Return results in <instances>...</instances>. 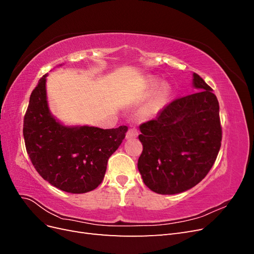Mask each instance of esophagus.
<instances>
[{
  "instance_id": "34e87169",
  "label": "esophagus",
  "mask_w": 254,
  "mask_h": 254,
  "mask_svg": "<svg viewBox=\"0 0 254 254\" xmlns=\"http://www.w3.org/2000/svg\"><path fill=\"white\" fill-rule=\"evenodd\" d=\"M139 135V132H137V130L135 128H130L127 133H126V139H134Z\"/></svg>"
}]
</instances>
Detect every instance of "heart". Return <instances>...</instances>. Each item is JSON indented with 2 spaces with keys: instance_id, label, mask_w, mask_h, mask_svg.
Segmentation results:
<instances>
[{
  "instance_id": "heart-1",
  "label": "heart",
  "mask_w": 254,
  "mask_h": 254,
  "mask_svg": "<svg viewBox=\"0 0 254 254\" xmlns=\"http://www.w3.org/2000/svg\"><path fill=\"white\" fill-rule=\"evenodd\" d=\"M160 108V99H156L155 102H152L148 107L147 109H146V111H147L148 113H155L159 110Z\"/></svg>"
}]
</instances>
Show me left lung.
<instances>
[{"mask_svg": "<svg viewBox=\"0 0 254 254\" xmlns=\"http://www.w3.org/2000/svg\"><path fill=\"white\" fill-rule=\"evenodd\" d=\"M201 89L175 99L157 119L140 126L143 151L137 168L145 186L162 195L182 193L210 172L221 145L219 104L212 88L194 73Z\"/></svg>", "mask_w": 254, "mask_h": 254, "instance_id": "8db88e82", "label": "left lung"}]
</instances>
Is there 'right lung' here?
Returning a JSON list of instances; mask_svg holds the SVG:
<instances>
[{"instance_id":"1","label":"right lung","mask_w":254,"mask_h":254,"mask_svg":"<svg viewBox=\"0 0 254 254\" xmlns=\"http://www.w3.org/2000/svg\"><path fill=\"white\" fill-rule=\"evenodd\" d=\"M47 76L33 90L24 115L27 155L38 174L52 186L72 194L87 193L102 183L108 160L125 139L128 127L61 125L49 110Z\"/></svg>"}]
</instances>
